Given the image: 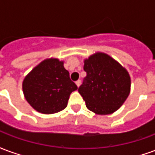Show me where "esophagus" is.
I'll use <instances>...</instances> for the list:
<instances>
[{"label": "esophagus", "mask_w": 155, "mask_h": 155, "mask_svg": "<svg viewBox=\"0 0 155 155\" xmlns=\"http://www.w3.org/2000/svg\"><path fill=\"white\" fill-rule=\"evenodd\" d=\"M75 84H76V85H77L78 87H79V86H80V85H81V80H78V81H76V82H75Z\"/></svg>", "instance_id": "obj_1"}]
</instances>
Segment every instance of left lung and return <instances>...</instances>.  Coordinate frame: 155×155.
<instances>
[{
    "label": "left lung",
    "instance_id": "obj_1",
    "mask_svg": "<svg viewBox=\"0 0 155 155\" xmlns=\"http://www.w3.org/2000/svg\"><path fill=\"white\" fill-rule=\"evenodd\" d=\"M86 76L78 89L86 107L98 114H109L124 104L130 91L127 71L110 56L97 53L84 61Z\"/></svg>",
    "mask_w": 155,
    "mask_h": 155
}]
</instances>
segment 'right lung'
Listing matches in <instances>:
<instances>
[{
    "label": "right lung",
    "instance_id": "add662e5",
    "mask_svg": "<svg viewBox=\"0 0 155 155\" xmlns=\"http://www.w3.org/2000/svg\"><path fill=\"white\" fill-rule=\"evenodd\" d=\"M25 100L42 114H54L67 106L71 92L77 85L70 78L63 62L57 59L42 61L23 81Z\"/></svg>",
    "mask_w": 155,
    "mask_h": 155
}]
</instances>
